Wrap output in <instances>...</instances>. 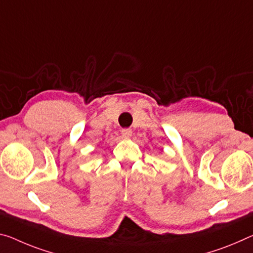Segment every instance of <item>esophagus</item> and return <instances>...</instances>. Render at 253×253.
I'll use <instances>...</instances> for the list:
<instances>
[{"label":"esophagus","mask_w":253,"mask_h":253,"mask_svg":"<svg viewBox=\"0 0 253 253\" xmlns=\"http://www.w3.org/2000/svg\"><path fill=\"white\" fill-rule=\"evenodd\" d=\"M131 134H133V131H131L130 129H123L122 130V136L125 139H128L131 136Z\"/></svg>","instance_id":"34e87169"}]
</instances>
